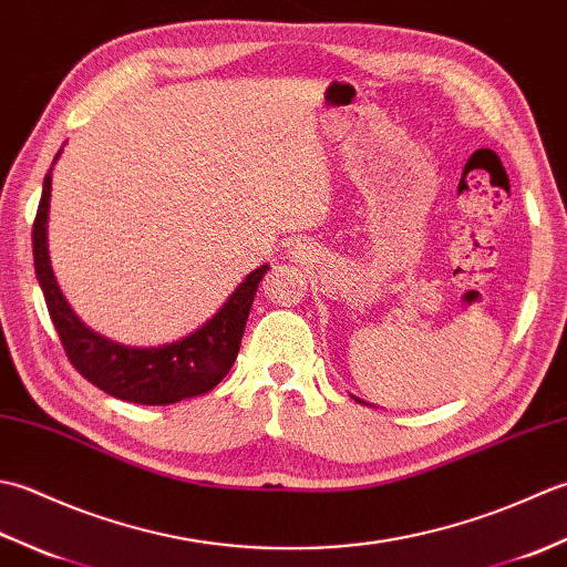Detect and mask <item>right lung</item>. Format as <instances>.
<instances>
[{
	"label": "right lung",
	"instance_id": "add662e5",
	"mask_svg": "<svg viewBox=\"0 0 567 567\" xmlns=\"http://www.w3.org/2000/svg\"><path fill=\"white\" fill-rule=\"evenodd\" d=\"M53 165L43 179V195L33 221V265L48 315H51L72 368L87 382L97 384L102 392L134 404H175L214 390L234 365L252 299H256L258 285L270 265H260L258 270L246 275V280L236 287L221 309L185 339L158 348H131L104 339L97 331L84 327L70 309L51 268L48 207H51Z\"/></svg>",
	"mask_w": 567,
	"mask_h": 567
}]
</instances>
